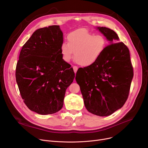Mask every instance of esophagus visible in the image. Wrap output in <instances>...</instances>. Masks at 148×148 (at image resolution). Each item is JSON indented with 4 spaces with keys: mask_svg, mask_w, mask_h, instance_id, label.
<instances>
[{
    "mask_svg": "<svg viewBox=\"0 0 148 148\" xmlns=\"http://www.w3.org/2000/svg\"><path fill=\"white\" fill-rule=\"evenodd\" d=\"M73 69H74V71L75 73V74L77 71V69H78V67L76 66H73Z\"/></svg>",
    "mask_w": 148,
    "mask_h": 148,
    "instance_id": "34e87169",
    "label": "esophagus"
}]
</instances>
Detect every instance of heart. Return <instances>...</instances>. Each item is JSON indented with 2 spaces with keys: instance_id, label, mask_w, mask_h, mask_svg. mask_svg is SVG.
<instances>
[{
  "instance_id": "1",
  "label": "heart",
  "mask_w": 148,
  "mask_h": 148,
  "mask_svg": "<svg viewBox=\"0 0 148 148\" xmlns=\"http://www.w3.org/2000/svg\"><path fill=\"white\" fill-rule=\"evenodd\" d=\"M67 43L62 42L60 51L63 59L69 61L73 57L83 66L94 65L102 56L106 47V40L102 35H94L86 29H77L69 33Z\"/></svg>"
}]
</instances>
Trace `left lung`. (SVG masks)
<instances>
[{
    "mask_svg": "<svg viewBox=\"0 0 148 148\" xmlns=\"http://www.w3.org/2000/svg\"><path fill=\"white\" fill-rule=\"evenodd\" d=\"M97 29L109 41L102 56L91 66L79 68L75 80L79 84L88 112L107 116L121 108L128 97L133 77L130 51L113 30Z\"/></svg>",
    "mask_w": 148,
    "mask_h": 148,
    "instance_id": "obj_1",
    "label": "left lung"
}]
</instances>
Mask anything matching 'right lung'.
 <instances>
[{
    "instance_id": "obj_1",
    "label": "right lung",
    "mask_w": 148,
    "mask_h": 148,
    "mask_svg": "<svg viewBox=\"0 0 148 148\" xmlns=\"http://www.w3.org/2000/svg\"><path fill=\"white\" fill-rule=\"evenodd\" d=\"M59 26L37 29L23 46L15 71L20 95L30 110L53 114L63 107L66 89L75 77L63 59Z\"/></svg>"
}]
</instances>
